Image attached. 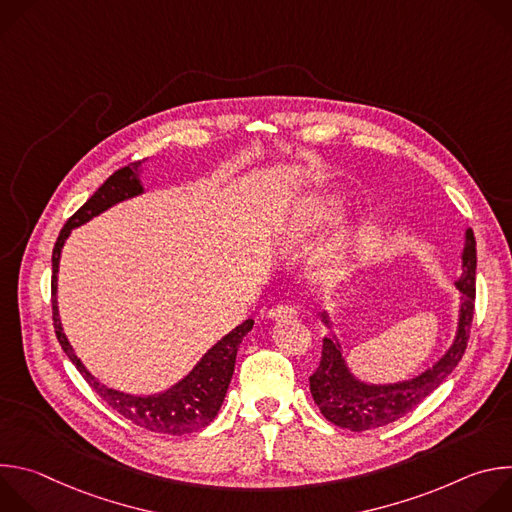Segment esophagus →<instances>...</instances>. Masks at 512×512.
Segmentation results:
<instances>
[{
    "instance_id": "esophagus-1",
    "label": "esophagus",
    "mask_w": 512,
    "mask_h": 512,
    "mask_svg": "<svg viewBox=\"0 0 512 512\" xmlns=\"http://www.w3.org/2000/svg\"><path fill=\"white\" fill-rule=\"evenodd\" d=\"M296 316H298V310L291 304H275L269 310V318H273V320H285V318H296Z\"/></svg>"
}]
</instances>
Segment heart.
I'll return each mask as SVG.
<instances>
[{
  "mask_svg": "<svg viewBox=\"0 0 512 512\" xmlns=\"http://www.w3.org/2000/svg\"><path fill=\"white\" fill-rule=\"evenodd\" d=\"M330 216H332V206H330V202H326V200H314V202L306 208V212H304V218L300 221V229L308 231V229L320 227V225H324L326 221H330ZM342 251H344V245H342V243H336L334 247H330L328 257H330L332 261H336Z\"/></svg>",
  "mask_w": 512,
  "mask_h": 512,
  "instance_id": "heart-1",
  "label": "heart"
}]
</instances>
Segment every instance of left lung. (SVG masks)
I'll return each mask as SVG.
<instances>
[{
  "instance_id": "left-lung-1",
  "label": "left lung",
  "mask_w": 512,
  "mask_h": 512,
  "mask_svg": "<svg viewBox=\"0 0 512 512\" xmlns=\"http://www.w3.org/2000/svg\"><path fill=\"white\" fill-rule=\"evenodd\" d=\"M462 261L464 273L460 281H456L458 289L462 291L458 336L448 354L442 360H437L423 375L399 385H362L348 373L336 342L324 338L320 364L310 377V391L320 413L330 423L350 431H367L389 425L415 409L458 367L468 348L476 302V239L470 229L466 231Z\"/></svg>"
}]
</instances>
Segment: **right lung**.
<instances>
[{"instance_id": "obj_1", "label": "right lung", "mask_w": 512, "mask_h": 512, "mask_svg": "<svg viewBox=\"0 0 512 512\" xmlns=\"http://www.w3.org/2000/svg\"><path fill=\"white\" fill-rule=\"evenodd\" d=\"M139 168V162H131L117 172H113L101 186L99 190L75 212L72 214L66 225L62 227L54 249H52V322H54V332L56 338L66 352V356L72 360V364L79 369L83 379L91 385V389L119 415L129 419L133 425L156 431V433H168V435H184L198 431L206 427L221 409L229 383L233 379L235 371V358L241 340L245 334L253 328V320H245L239 324L233 332H229L221 342H216L196 364L194 371L180 381L176 387H172L166 393L152 395V397H133L125 395L113 389H107L99 381H95L87 369L83 367V362L77 358V354L72 352L60 320H58V308H56V271H58V259H60V249L64 245V239L68 237L70 229H75L83 223H87L89 218L95 214L103 212L111 204L131 198L141 192L139 180L135 176Z\"/></svg>"}]
</instances>
